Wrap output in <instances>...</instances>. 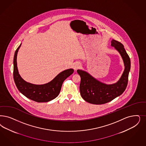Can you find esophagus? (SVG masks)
I'll return each mask as SVG.
<instances>
[{
  "label": "esophagus",
  "instance_id": "1",
  "mask_svg": "<svg viewBox=\"0 0 146 146\" xmlns=\"http://www.w3.org/2000/svg\"><path fill=\"white\" fill-rule=\"evenodd\" d=\"M80 64L78 63V62H76L74 64V65H73V69L75 70H76L80 68Z\"/></svg>",
  "mask_w": 146,
  "mask_h": 146
}]
</instances>
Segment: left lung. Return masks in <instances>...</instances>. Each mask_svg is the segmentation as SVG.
Instances as JSON below:
<instances>
[{
  "instance_id": "obj_1",
  "label": "left lung",
  "mask_w": 146,
  "mask_h": 146,
  "mask_svg": "<svg viewBox=\"0 0 146 146\" xmlns=\"http://www.w3.org/2000/svg\"><path fill=\"white\" fill-rule=\"evenodd\" d=\"M111 45L120 54L125 64V70L120 80L115 84L106 85L97 80L86 72L77 70L80 76V92L82 98L89 103L95 105L105 104L121 95L125 91L131 69V60L123 45L117 40L111 41Z\"/></svg>"
}]
</instances>
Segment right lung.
<instances>
[{
    "label": "right lung",
    "instance_id": "right-lung-1",
    "mask_svg": "<svg viewBox=\"0 0 146 146\" xmlns=\"http://www.w3.org/2000/svg\"><path fill=\"white\" fill-rule=\"evenodd\" d=\"M19 46L16 50L13 59V78L18 90L32 100L37 102H48L59 95L63 82L74 72L73 69L64 70L50 82L44 85H34L27 82L20 76L17 68V56Z\"/></svg>",
    "mask_w": 146,
    "mask_h": 146
}]
</instances>
